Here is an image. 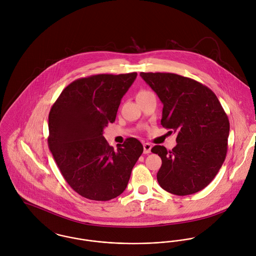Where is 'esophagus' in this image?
Listing matches in <instances>:
<instances>
[{
    "mask_svg": "<svg viewBox=\"0 0 256 256\" xmlns=\"http://www.w3.org/2000/svg\"><path fill=\"white\" fill-rule=\"evenodd\" d=\"M144 154H148L150 152V148H152V145L150 143H144Z\"/></svg>",
    "mask_w": 256,
    "mask_h": 256,
    "instance_id": "esophagus-1",
    "label": "esophagus"
}]
</instances>
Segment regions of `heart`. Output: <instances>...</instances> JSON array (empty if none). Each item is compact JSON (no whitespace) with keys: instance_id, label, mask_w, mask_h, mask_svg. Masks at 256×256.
Returning a JSON list of instances; mask_svg holds the SVG:
<instances>
[{"instance_id":"obj_1","label":"heart","mask_w":256,"mask_h":256,"mask_svg":"<svg viewBox=\"0 0 256 256\" xmlns=\"http://www.w3.org/2000/svg\"><path fill=\"white\" fill-rule=\"evenodd\" d=\"M146 92H148L146 90H141L139 94H146Z\"/></svg>"}]
</instances>
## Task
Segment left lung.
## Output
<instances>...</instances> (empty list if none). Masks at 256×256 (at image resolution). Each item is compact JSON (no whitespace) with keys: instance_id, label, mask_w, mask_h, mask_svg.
I'll return each mask as SVG.
<instances>
[{"instance_id":"left-lung-1","label":"left lung","mask_w":256,"mask_h":256,"mask_svg":"<svg viewBox=\"0 0 256 256\" xmlns=\"http://www.w3.org/2000/svg\"><path fill=\"white\" fill-rule=\"evenodd\" d=\"M140 76L164 104L160 124L178 133L176 146L152 148L162 158L158 182L174 195H190L204 189L226 158L230 122L216 94L206 86L172 73Z\"/></svg>"}]
</instances>
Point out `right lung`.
<instances>
[{
  "label": "right lung",
  "mask_w": 256,
  "mask_h": 256,
  "mask_svg": "<svg viewBox=\"0 0 256 256\" xmlns=\"http://www.w3.org/2000/svg\"><path fill=\"white\" fill-rule=\"evenodd\" d=\"M137 73L100 74L66 86L48 117V146L65 180L80 196L108 201L127 187L143 152L136 138L114 150L104 137Z\"/></svg>",
  "instance_id": "right-lung-1"
}]
</instances>
